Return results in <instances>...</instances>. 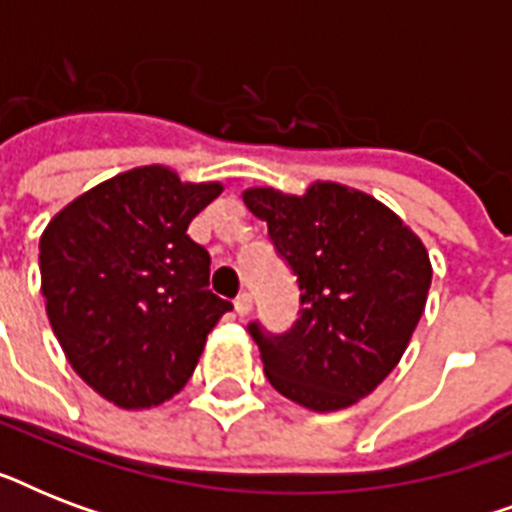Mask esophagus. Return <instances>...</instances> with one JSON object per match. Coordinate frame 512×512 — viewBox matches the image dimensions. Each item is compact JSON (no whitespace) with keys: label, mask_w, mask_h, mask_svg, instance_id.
<instances>
[{"label":"esophagus","mask_w":512,"mask_h":512,"mask_svg":"<svg viewBox=\"0 0 512 512\" xmlns=\"http://www.w3.org/2000/svg\"><path fill=\"white\" fill-rule=\"evenodd\" d=\"M233 308H236V313H239L241 319L249 316V313H252V295H249V292H241V295L233 300Z\"/></svg>","instance_id":"obj_1"}]
</instances>
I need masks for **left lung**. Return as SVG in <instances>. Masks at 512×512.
Returning a JSON list of instances; mask_svg holds the SVG:
<instances>
[{"mask_svg":"<svg viewBox=\"0 0 512 512\" xmlns=\"http://www.w3.org/2000/svg\"><path fill=\"white\" fill-rule=\"evenodd\" d=\"M244 204L300 287V311L284 335L257 321L249 335L281 396L337 412L369 396L404 356L425 311L430 257L404 220L348 185L313 183L303 196L249 188Z\"/></svg>","mask_w":512,"mask_h":512,"instance_id":"left-lung-1","label":"left lung"}]
</instances>
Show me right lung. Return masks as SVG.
<instances>
[{"mask_svg": "<svg viewBox=\"0 0 512 512\" xmlns=\"http://www.w3.org/2000/svg\"><path fill=\"white\" fill-rule=\"evenodd\" d=\"M223 191L138 167L95 185L39 239L47 319L68 364L122 409L183 390L207 335L233 308L209 289V252L188 225Z\"/></svg>", "mask_w": 512, "mask_h": 512, "instance_id": "right-lung-1", "label": "right lung"}]
</instances>
